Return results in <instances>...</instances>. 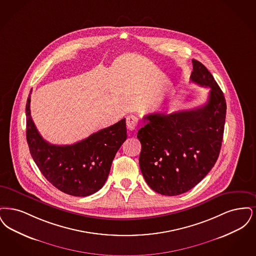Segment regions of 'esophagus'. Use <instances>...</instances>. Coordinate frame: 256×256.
Here are the masks:
<instances>
[{"label": "esophagus", "mask_w": 256, "mask_h": 256, "mask_svg": "<svg viewBox=\"0 0 256 256\" xmlns=\"http://www.w3.org/2000/svg\"><path fill=\"white\" fill-rule=\"evenodd\" d=\"M138 118L134 114H130L126 118V125L129 131H134L138 125Z\"/></svg>", "instance_id": "obj_1"}]
</instances>
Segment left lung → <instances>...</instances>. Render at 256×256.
I'll list each match as a JSON object with an SVG mask.
<instances>
[{
	"label": "left lung",
	"instance_id": "left-lung-1",
	"mask_svg": "<svg viewBox=\"0 0 256 256\" xmlns=\"http://www.w3.org/2000/svg\"><path fill=\"white\" fill-rule=\"evenodd\" d=\"M192 63L190 80L210 89L208 102L191 110L147 114L136 136L145 182L166 196L182 194L198 184L214 166L222 146L224 94L206 68L195 59Z\"/></svg>",
	"mask_w": 256,
	"mask_h": 256
}]
</instances>
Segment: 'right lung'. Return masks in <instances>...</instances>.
I'll return each instance as SVG.
<instances>
[{
  "instance_id": "obj_1",
  "label": "right lung",
  "mask_w": 256,
  "mask_h": 256,
  "mask_svg": "<svg viewBox=\"0 0 256 256\" xmlns=\"http://www.w3.org/2000/svg\"><path fill=\"white\" fill-rule=\"evenodd\" d=\"M30 94L26 105V142L41 173L54 186L68 195L85 197L98 192L107 180L112 162L127 138L125 118L74 144H52L34 125Z\"/></svg>"
}]
</instances>
